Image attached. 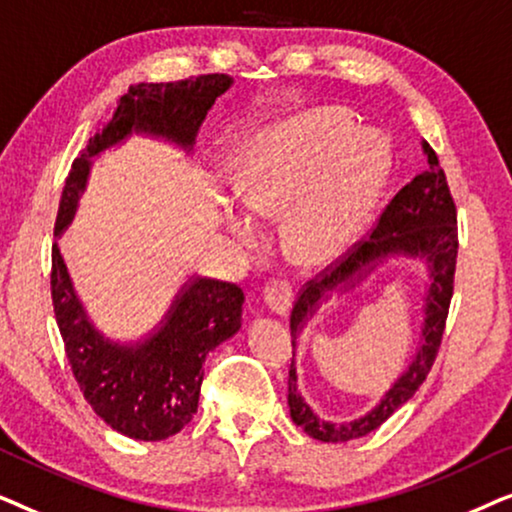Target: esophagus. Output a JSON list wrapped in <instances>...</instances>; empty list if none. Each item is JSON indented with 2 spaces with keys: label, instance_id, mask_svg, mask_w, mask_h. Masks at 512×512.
I'll use <instances>...</instances> for the list:
<instances>
[{
  "label": "esophagus",
  "instance_id": "34e87169",
  "mask_svg": "<svg viewBox=\"0 0 512 512\" xmlns=\"http://www.w3.org/2000/svg\"><path fill=\"white\" fill-rule=\"evenodd\" d=\"M263 298L265 305H268L272 312L282 314L284 317L293 303V286L286 282V279H272L270 284H265Z\"/></svg>",
  "mask_w": 512,
  "mask_h": 512
}]
</instances>
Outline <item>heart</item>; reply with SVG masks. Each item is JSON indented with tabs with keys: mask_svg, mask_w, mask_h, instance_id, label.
Segmentation results:
<instances>
[{
	"mask_svg": "<svg viewBox=\"0 0 512 512\" xmlns=\"http://www.w3.org/2000/svg\"><path fill=\"white\" fill-rule=\"evenodd\" d=\"M391 170L382 139L363 135L352 114L312 109L265 132L242 158L235 191L256 216L284 213L282 240L303 265L331 263L366 228ZM223 223L237 237L254 221L226 207Z\"/></svg>",
	"mask_w": 512,
	"mask_h": 512,
	"instance_id": "b5f03b06",
	"label": "heart"
}]
</instances>
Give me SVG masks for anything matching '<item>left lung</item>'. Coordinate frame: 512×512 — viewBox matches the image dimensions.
Masks as SVG:
<instances>
[{
    "instance_id": "left-lung-1",
    "label": "left lung",
    "mask_w": 512,
    "mask_h": 512,
    "mask_svg": "<svg viewBox=\"0 0 512 512\" xmlns=\"http://www.w3.org/2000/svg\"><path fill=\"white\" fill-rule=\"evenodd\" d=\"M422 149L429 167L394 195V200L384 207L380 221H377L368 240L354 244V249L347 251L340 261L328 265L319 277L310 279L303 286L291 310V345L296 349L298 333L303 331L307 319L319 310V305L331 298L335 291L342 293L354 289L356 284L363 282V277H368L387 258L405 256L424 263L429 270V291L424 298V324L417 354L412 356L403 375L380 398V403L363 417L342 424L321 419L300 396L296 361L291 359V419L307 436L317 438L321 443H345V440L368 436L370 431L387 422L405 401L415 396V391L422 387L433 361H436L452 300L454 268H457V207H454L450 186H447L436 151L426 142H422Z\"/></svg>"
}]
</instances>
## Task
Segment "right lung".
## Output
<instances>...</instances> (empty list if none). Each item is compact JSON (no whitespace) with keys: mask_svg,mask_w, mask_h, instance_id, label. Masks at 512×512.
I'll return each mask as SVG.
<instances>
[{"mask_svg":"<svg viewBox=\"0 0 512 512\" xmlns=\"http://www.w3.org/2000/svg\"><path fill=\"white\" fill-rule=\"evenodd\" d=\"M233 86L228 74H202L172 83H137L121 97L102 132L72 163L55 219V235L72 223L86 191L93 158L132 132L160 137L191 151L216 97ZM51 296L65 352L79 387L111 429L135 440H165L198 412L205 359L240 331L244 293L237 284L191 277L149 338L114 342L88 319L58 242L53 244Z\"/></svg>","mask_w":512,"mask_h":512,"instance_id":"1","label":"right lung"}]
</instances>
